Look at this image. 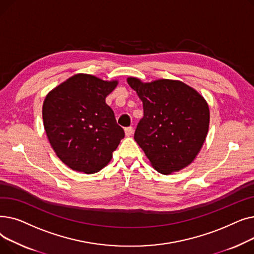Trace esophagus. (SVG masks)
I'll return each mask as SVG.
<instances>
[{
  "label": "esophagus",
  "mask_w": 254,
  "mask_h": 254,
  "mask_svg": "<svg viewBox=\"0 0 254 254\" xmlns=\"http://www.w3.org/2000/svg\"><path fill=\"white\" fill-rule=\"evenodd\" d=\"M125 131H126V136L127 137H130L132 135V131H134V128H132L131 127H127L125 129Z\"/></svg>",
  "instance_id": "esophagus-1"
}]
</instances>
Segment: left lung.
Masks as SVG:
<instances>
[{"instance_id":"8db88e82","label":"left lung","mask_w":254,"mask_h":254,"mask_svg":"<svg viewBox=\"0 0 254 254\" xmlns=\"http://www.w3.org/2000/svg\"><path fill=\"white\" fill-rule=\"evenodd\" d=\"M127 81L143 102L144 116L134 139L150 165L164 175L190 165L209 129L210 111L204 97L179 80L143 82L128 77Z\"/></svg>"}]
</instances>
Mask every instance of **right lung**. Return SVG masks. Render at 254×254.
I'll return each mask as SVG.
<instances>
[{"label":"right lung","mask_w":254,"mask_h":254,"mask_svg":"<svg viewBox=\"0 0 254 254\" xmlns=\"http://www.w3.org/2000/svg\"><path fill=\"white\" fill-rule=\"evenodd\" d=\"M79 73L51 89L42 107L43 125L52 149L70 169L92 174L111 161L125 137L106 97L117 86Z\"/></svg>","instance_id":"1"}]
</instances>
